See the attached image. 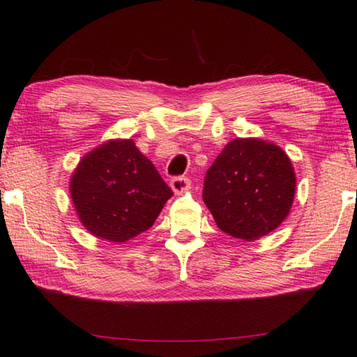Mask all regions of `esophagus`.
<instances>
[{
  "mask_svg": "<svg viewBox=\"0 0 357 357\" xmlns=\"http://www.w3.org/2000/svg\"><path fill=\"white\" fill-rule=\"evenodd\" d=\"M188 185H190V180L187 177H174L170 180V187H172L175 195L183 193V191L188 188Z\"/></svg>",
  "mask_w": 357,
  "mask_h": 357,
  "instance_id": "esophagus-1",
  "label": "esophagus"
}]
</instances>
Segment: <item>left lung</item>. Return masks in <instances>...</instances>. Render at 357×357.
<instances>
[{
	"label": "left lung",
	"mask_w": 357,
	"mask_h": 357,
	"mask_svg": "<svg viewBox=\"0 0 357 357\" xmlns=\"http://www.w3.org/2000/svg\"><path fill=\"white\" fill-rule=\"evenodd\" d=\"M294 187L291 161L280 148L257 138H236L206 172L203 199L222 231L251 241L282 224Z\"/></svg>",
	"instance_id": "obj_1"
}]
</instances>
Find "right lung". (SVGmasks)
<instances>
[{"instance_id": "add662e5", "label": "right lung", "mask_w": 357, "mask_h": 357, "mask_svg": "<svg viewBox=\"0 0 357 357\" xmlns=\"http://www.w3.org/2000/svg\"><path fill=\"white\" fill-rule=\"evenodd\" d=\"M172 195L132 140H112L93 149L70 180L82 224L98 238L114 243L148 230Z\"/></svg>"}]
</instances>
